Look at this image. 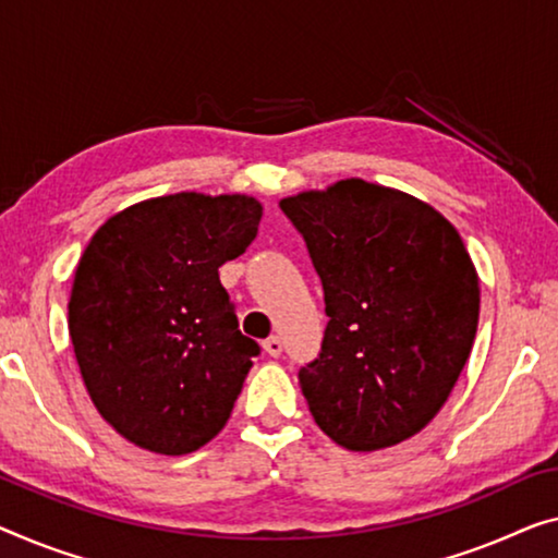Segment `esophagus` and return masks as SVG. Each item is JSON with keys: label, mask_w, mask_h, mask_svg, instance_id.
Wrapping results in <instances>:
<instances>
[{"label": "esophagus", "mask_w": 558, "mask_h": 558, "mask_svg": "<svg viewBox=\"0 0 558 558\" xmlns=\"http://www.w3.org/2000/svg\"><path fill=\"white\" fill-rule=\"evenodd\" d=\"M263 348H265V353L272 355V359H278V355L282 353V343H280L278 336H270V338L263 343Z\"/></svg>", "instance_id": "1"}]
</instances>
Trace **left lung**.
Here are the masks:
<instances>
[{
	"label": "left lung",
	"mask_w": 558,
	"mask_h": 558,
	"mask_svg": "<svg viewBox=\"0 0 558 558\" xmlns=\"http://www.w3.org/2000/svg\"><path fill=\"white\" fill-rule=\"evenodd\" d=\"M323 282L328 326L298 371L315 423L348 451L426 428L469 361L478 276L451 222L359 178L280 199Z\"/></svg>",
	"instance_id": "left-lung-1"
}]
</instances>
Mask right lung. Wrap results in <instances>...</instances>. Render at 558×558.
<instances>
[{"mask_svg":"<svg viewBox=\"0 0 558 558\" xmlns=\"http://www.w3.org/2000/svg\"><path fill=\"white\" fill-rule=\"evenodd\" d=\"M263 205L178 193L112 215L80 257L70 338L99 415L153 453H193L226 426L260 345L238 330L218 268Z\"/></svg>","mask_w":558,"mask_h":558,"instance_id":"right-lung-1","label":"right lung"}]
</instances>
